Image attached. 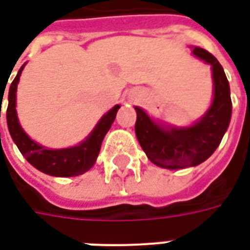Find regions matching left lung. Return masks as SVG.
<instances>
[{
    "instance_id": "1",
    "label": "left lung",
    "mask_w": 250,
    "mask_h": 250,
    "mask_svg": "<svg viewBox=\"0 0 250 250\" xmlns=\"http://www.w3.org/2000/svg\"><path fill=\"white\" fill-rule=\"evenodd\" d=\"M193 55L211 65L214 98L210 108L190 127L157 125L139 107H135V134L147 158L154 165L168 170L191 167L205 162L215 151L229 127L231 99L224 68L211 53L194 46Z\"/></svg>"
}]
</instances>
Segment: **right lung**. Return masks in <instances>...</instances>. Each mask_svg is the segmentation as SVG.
<instances>
[{
	"mask_svg": "<svg viewBox=\"0 0 250 250\" xmlns=\"http://www.w3.org/2000/svg\"><path fill=\"white\" fill-rule=\"evenodd\" d=\"M25 64L20 68L17 76L9 87L8 95V108H6V120H8V128L10 136L14 143L19 147L20 152L25 157L28 162L40 170L42 173L53 177H76L80 174H84L92 167L102 147L104 136L111 128V125L114 123L115 116L120 105H115L114 108L109 109L107 114L100 119L93 131L87 136L85 141H83L80 145L68 148H46L36 143L25 134V131L21 128L16 111V92H17V84L20 82L21 72L24 69ZM6 88V85H5ZM3 92L0 93L1 99H3ZM0 118H1V105H0Z\"/></svg>",
	"mask_w": 250,
	"mask_h": 250,
	"instance_id": "add662e5",
	"label": "right lung"
}]
</instances>
